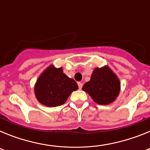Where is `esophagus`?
I'll list each match as a JSON object with an SVG mask.
<instances>
[{
    "label": "esophagus",
    "instance_id": "1",
    "mask_svg": "<svg viewBox=\"0 0 150 150\" xmlns=\"http://www.w3.org/2000/svg\"><path fill=\"white\" fill-rule=\"evenodd\" d=\"M78 86H79V89H81L82 87H83V83H80V82H79V83H78Z\"/></svg>",
    "mask_w": 150,
    "mask_h": 150
}]
</instances>
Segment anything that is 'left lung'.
<instances>
[{"mask_svg":"<svg viewBox=\"0 0 150 150\" xmlns=\"http://www.w3.org/2000/svg\"><path fill=\"white\" fill-rule=\"evenodd\" d=\"M83 89L97 104H109L120 93V83L109 67H104L95 69L91 79L83 86Z\"/></svg>","mask_w":150,"mask_h":150,"instance_id":"8db88e82","label":"left lung"}]
</instances>
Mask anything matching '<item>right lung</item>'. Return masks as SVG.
I'll return each instance as SVG.
<instances>
[{
    "mask_svg": "<svg viewBox=\"0 0 150 150\" xmlns=\"http://www.w3.org/2000/svg\"><path fill=\"white\" fill-rule=\"evenodd\" d=\"M78 85L67 77L62 68L50 66L41 74L35 85V95L40 103L47 107H58L64 104Z\"/></svg>",
    "mask_w": 150,
    "mask_h": 150,
    "instance_id": "obj_1",
    "label": "right lung"
}]
</instances>
